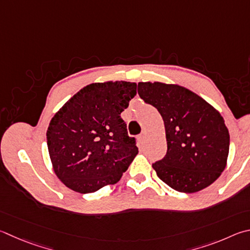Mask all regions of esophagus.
<instances>
[{
	"label": "esophagus",
	"instance_id": "34e87169",
	"mask_svg": "<svg viewBox=\"0 0 250 250\" xmlns=\"http://www.w3.org/2000/svg\"><path fill=\"white\" fill-rule=\"evenodd\" d=\"M145 138H146V133H145V132H142V133H141V134L139 135V139H140L141 141H144Z\"/></svg>",
	"mask_w": 250,
	"mask_h": 250
}]
</instances>
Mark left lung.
Instances as JSON below:
<instances>
[{
  "label": "left lung",
  "mask_w": 250,
  "mask_h": 250,
  "mask_svg": "<svg viewBox=\"0 0 250 250\" xmlns=\"http://www.w3.org/2000/svg\"><path fill=\"white\" fill-rule=\"evenodd\" d=\"M138 93L164 120L167 152L153 164L160 179L186 193L214 183L225 169L229 151V133L221 113L179 85L141 82Z\"/></svg>",
  "instance_id": "8db88e82"
}]
</instances>
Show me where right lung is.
Returning a JSON list of instances; mask_svg holds the SVG:
<instances>
[{"instance_id": "right-lung-1", "label": "right lung", "mask_w": 250, "mask_h": 250, "mask_svg": "<svg viewBox=\"0 0 250 250\" xmlns=\"http://www.w3.org/2000/svg\"><path fill=\"white\" fill-rule=\"evenodd\" d=\"M137 94L131 82L93 83L50 121L47 144L54 172L67 188L97 191L119 181L138 154L121 112Z\"/></svg>"}]
</instances>
